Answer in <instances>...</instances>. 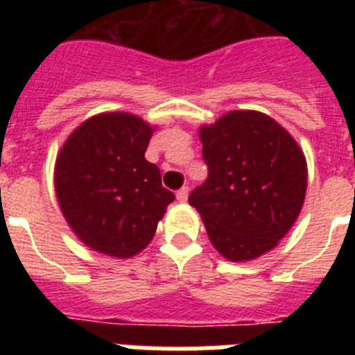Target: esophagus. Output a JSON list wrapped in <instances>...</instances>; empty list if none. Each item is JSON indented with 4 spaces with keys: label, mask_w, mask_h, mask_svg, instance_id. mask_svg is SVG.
Instances as JSON below:
<instances>
[{
    "label": "esophagus",
    "mask_w": 355,
    "mask_h": 355,
    "mask_svg": "<svg viewBox=\"0 0 355 355\" xmlns=\"http://www.w3.org/2000/svg\"><path fill=\"white\" fill-rule=\"evenodd\" d=\"M188 193H190V188L183 187L181 190H178V193H175V196H178V200H180V202H187Z\"/></svg>",
    "instance_id": "34e87169"
}]
</instances>
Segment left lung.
<instances>
[{
    "mask_svg": "<svg viewBox=\"0 0 355 355\" xmlns=\"http://www.w3.org/2000/svg\"><path fill=\"white\" fill-rule=\"evenodd\" d=\"M208 180L188 199L211 245L234 263L270 252L304 206L307 163L297 140L256 110H233L199 128Z\"/></svg>",
    "mask_w": 355,
    "mask_h": 355,
    "instance_id": "1",
    "label": "left lung"
}]
</instances>
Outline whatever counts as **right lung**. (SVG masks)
Masks as SVG:
<instances>
[{"label":"right lung","instance_id":"add662e5","mask_svg":"<svg viewBox=\"0 0 355 355\" xmlns=\"http://www.w3.org/2000/svg\"><path fill=\"white\" fill-rule=\"evenodd\" d=\"M139 115L105 112L72 131L55 162L62 215L81 243L126 259L150 243L174 193L146 159L155 133Z\"/></svg>","mask_w":355,"mask_h":355}]
</instances>
